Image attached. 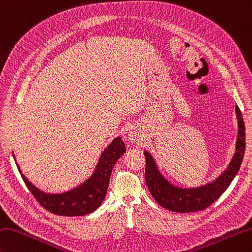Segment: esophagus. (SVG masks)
<instances>
[{
  "label": "esophagus",
  "mask_w": 252,
  "mask_h": 252,
  "mask_svg": "<svg viewBox=\"0 0 252 252\" xmlns=\"http://www.w3.org/2000/svg\"><path fill=\"white\" fill-rule=\"evenodd\" d=\"M127 136H129L130 141L133 143L140 141V133L135 126H131L130 129L127 130Z\"/></svg>",
  "instance_id": "obj_1"
}]
</instances>
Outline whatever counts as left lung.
Instances as JSON below:
<instances>
[{"label":"left lung","instance_id":"1","mask_svg":"<svg viewBox=\"0 0 252 252\" xmlns=\"http://www.w3.org/2000/svg\"><path fill=\"white\" fill-rule=\"evenodd\" d=\"M236 117L238 121L237 140L235 153L227 167L214 180L198 187H181L169 181L162 175L154 156L144 151L146 158L145 182L155 201L166 210L178 213H190L204 210L214 203L228 188L237 175L244 158L246 147L245 123L238 106H236Z\"/></svg>","mask_w":252,"mask_h":252}]
</instances>
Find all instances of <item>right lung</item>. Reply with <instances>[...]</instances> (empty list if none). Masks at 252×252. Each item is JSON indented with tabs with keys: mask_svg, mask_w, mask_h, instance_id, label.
Instances as JSON below:
<instances>
[{
	"mask_svg": "<svg viewBox=\"0 0 252 252\" xmlns=\"http://www.w3.org/2000/svg\"><path fill=\"white\" fill-rule=\"evenodd\" d=\"M126 151V144L121 136L115 137L101 153L92 176L73 189L59 193L44 192L32 185L19 168L14 153L13 156L27 188L44 209L57 215L83 216L93 213L102 203L109 187L113 166Z\"/></svg>",
	"mask_w": 252,
	"mask_h": 252,
	"instance_id": "add662e5",
	"label": "right lung"
}]
</instances>
